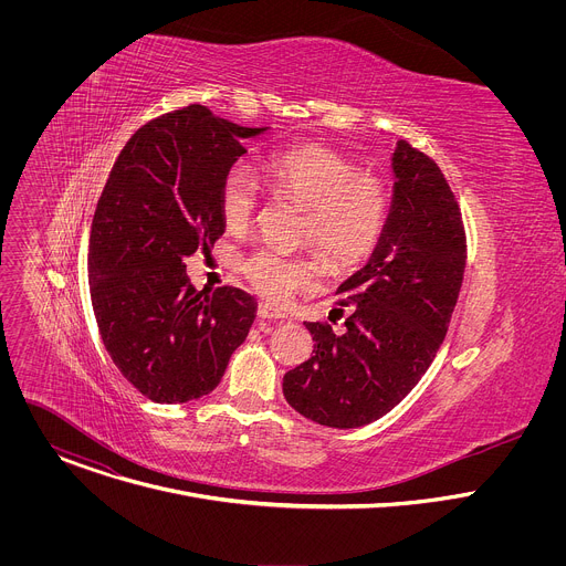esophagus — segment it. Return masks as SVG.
Instances as JSON below:
<instances>
[{"label": "esophagus", "mask_w": 566, "mask_h": 566, "mask_svg": "<svg viewBox=\"0 0 566 566\" xmlns=\"http://www.w3.org/2000/svg\"><path fill=\"white\" fill-rule=\"evenodd\" d=\"M258 317H262V319H282L284 313H280L277 308H273L269 304H260L258 306Z\"/></svg>", "instance_id": "1"}]
</instances>
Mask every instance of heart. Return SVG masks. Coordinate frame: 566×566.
<instances>
[{"label":"heart","instance_id":"1","mask_svg":"<svg viewBox=\"0 0 566 566\" xmlns=\"http://www.w3.org/2000/svg\"><path fill=\"white\" fill-rule=\"evenodd\" d=\"M264 181L304 208L302 239L325 253L336 269L360 264L378 244L389 214L385 181L338 149L304 143L273 154L264 168ZM260 203L258 181L244 166H232L219 186V212L230 232L251 228ZM241 273L266 300L284 304L295 291L313 289L325 277L317 255L284 253L262 247L241 262Z\"/></svg>","mask_w":566,"mask_h":566}]
</instances>
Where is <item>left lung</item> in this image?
I'll list each match as a JSON object with an SVG mask.
<instances>
[{
  "mask_svg": "<svg viewBox=\"0 0 566 566\" xmlns=\"http://www.w3.org/2000/svg\"><path fill=\"white\" fill-rule=\"evenodd\" d=\"M394 195L369 258L338 286L345 332L306 322L313 356L284 374V398L329 428H360L394 410L434 360L461 291L465 232L457 199L430 156L398 140Z\"/></svg>",
  "mask_w": 566,
  "mask_h": 566,
  "instance_id": "obj_1",
  "label": "left lung"
}]
</instances>
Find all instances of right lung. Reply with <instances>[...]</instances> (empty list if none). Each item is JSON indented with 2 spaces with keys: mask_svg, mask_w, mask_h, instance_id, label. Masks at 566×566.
Segmentation results:
<instances>
[{
  "mask_svg": "<svg viewBox=\"0 0 566 566\" xmlns=\"http://www.w3.org/2000/svg\"><path fill=\"white\" fill-rule=\"evenodd\" d=\"M241 127L190 105L143 125L123 147L96 206L90 284L103 345L149 400L210 394L247 340L258 302L241 289L197 291L186 258L210 251L226 226L219 186L244 140Z\"/></svg>",
  "mask_w": 566,
  "mask_h": 566,
  "instance_id": "add662e5",
  "label": "right lung"
}]
</instances>
